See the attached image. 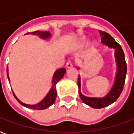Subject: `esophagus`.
<instances>
[{"label": "esophagus", "mask_w": 134, "mask_h": 134, "mask_svg": "<svg viewBox=\"0 0 134 134\" xmlns=\"http://www.w3.org/2000/svg\"><path fill=\"white\" fill-rule=\"evenodd\" d=\"M72 66H73V64L71 61H68L67 63H66V67H67V68H70V67H72Z\"/></svg>", "instance_id": "1"}]
</instances>
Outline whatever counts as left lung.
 <instances>
[{"label": "left lung", "mask_w": 134, "mask_h": 134, "mask_svg": "<svg viewBox=\"0 0 134 134\" xmlns=\"http://www.w3.org/2000/svg\"><path fill=\"white\" fill-rule=\"evenodd\" d=\"M99 32L102 36L101 41L109 47L115 49V59L117 61L118 70L115 77V84L113 85V87L110 91V93L103 98H87L83 96L80 92V76H78L77 83H78L79 94L80 96V98L84 103L92 107L93 108H102L104 107H106L114 103L118 98V97L120 96L124 89L127 72V65L125 60V55L121 45L118 42H116L115 39L109 34L103 31H100Z\"/></svg>", "instance_id": "1"}]
</instances>
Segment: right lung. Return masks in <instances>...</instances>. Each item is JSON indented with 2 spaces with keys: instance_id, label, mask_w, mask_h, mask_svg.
Segmentation results:
<instances>
[{
  "instance_id": "add662e5",
  "label": "right lung",
  "mask_w": 134,
  "mask_h": 134,
  "mask_svg": "<svg viewBox=\"0 0 134 134\" xmlns=\"http://www.w3.org/2000/svg\"><path fill=\"white\" fill-rule=\"evenodd\" d=\"M27 34H34V35H38L39 36H41V38H47L48 37L50 36V33L49 31H32V32H29V33ZM66 72V70L65 68H61V69H59L55 72L54 75L53 76L52 79V88L50 90L49 93H48V95L46 96V98L41 100L40 103H38V104H36V105H27V104L23 103L22 102L19 100V99L17 98L16 97V96L14 95V93L13 92V96L15 97V98L17 100V101L19 102V103L21 104L22 105L26 107V108H31V109L34 110H43L46 109L47 108H49V106H51L56 100V98H57V90H56V84L58 82L59 80H60L62 77L64 76V73ZM7 76L8 80L10 81L9 80V77H8V66H7Z\"/></svg>"
}]
</instances>
